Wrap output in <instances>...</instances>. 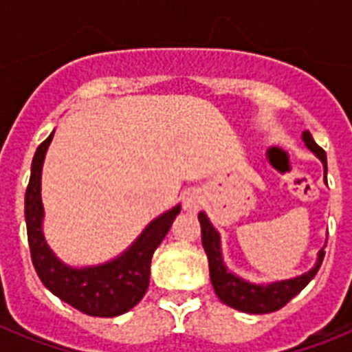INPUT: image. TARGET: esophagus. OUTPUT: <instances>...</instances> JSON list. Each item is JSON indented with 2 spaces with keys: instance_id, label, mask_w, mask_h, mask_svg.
I'll use <instances>...</instances> for the list:
<instances>
[{
  "instance_id": "1",
  "label": "esophagus",
  "mask_w": 352,
  "mask_h": 352,
  "mask_svg": "<svg viewBox=\"0 0 352 352\" xmlns=\"http://www.w3.org/2000/svg\"><path fill=\"white\" fill-rule=\"evenodd\" d=\"M203 204V197H201V193L199 192H188L186 195H184V203H182V206H184V210L186 212H197L199 206Z\"/></svg>"
}]
</instances>
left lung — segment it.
<instances>
[{"label":"left lung","instance_id":"obj_1","mask_svg":"<svg viewBox=\"0 0 352 352\" xmlns=\"http://www.w3.org/2000/svg\"><path fill=\"white\" fill-rule=\"evenodd\" d=\"M303 140H305L307 148L314 151L318 159L322 160L323 168H325V175H327V155H325V151L314 142V138L309 131L303 133ZM199 223H201L203 246L206 256H208L210 279H212V285H214L215 294L219 296V300L223 303H226L232 309L250 312V314H267V312L279 311L281 307L287 305L294 296L300 294L301 290L311 283V279L316 276L320 267H322L323 256H325V246H323L320 254H318L316 265L309 272L294 279H287V281H278V283L270 285L248 283L245 279L237 278V276L226 270L223 257H221L219 234L215 232L214 226L210 225L208 217L203 212L199 214Z\"/></svg>","mask_w":352,"mask_h":352}]
</instances>
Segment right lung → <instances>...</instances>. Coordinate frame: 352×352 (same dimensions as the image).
I'll return each instance as SVG.
<instances>
[{
	"label": "right lung",
	"mask_w": 352,
	"mask_h": 352,
	"mask_svg": "<svg viewBox=\"0 0 352 352\" xmlns=\"http://www.w3.org/2000/svg\"><path fill=\"white\" fill-rule=\"evenodd\" d=\"M52 135L54 133H51L36 149L30 166L29 186L25 192V221L32 265L41 283L76 311L89 316H120L137 305L146 294L149 287L151 256L170 232L181 206H175L155 219L129 246V250L106 265L87 268H71L63 265L47 246L41 232V166Z\"/></svg>",
	"instance_id": "obj_1"
}]
</instances>
